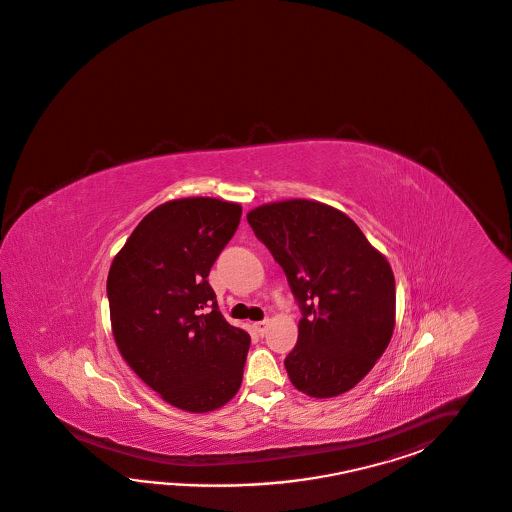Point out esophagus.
I'll list each match as a JSON object with an SVG mask.
<instances>
[{"label": "esophagus", "instance_id": "1", "mask_svg": "<svg viewBox=\"0 0 512 512\" xmlns=\"http://www.w3.org/2000/svg\"><path fill=\"white\" fill-rule=\"evenodd\" d=\"M268 325H270L268 320H262V322H255V324H253V329H255V333H257V335L264 337V335H266V331H268Z\"/></svg>", "mask_w": 512, "mask_h": 512}]
</instances>
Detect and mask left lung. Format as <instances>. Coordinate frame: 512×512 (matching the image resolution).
Masks as SVG:
<instances>
[{"instance_id":"obj_1","label":"left lung","mask_w":512,"mask_h":512,"mask_svg":"<svg viewBox=\"0 0 512 512\" xmlns=\"http://www.w3.org/2000/svg\"><path fill=\"white\" fill-rule=\"evenodd\" d=\"M248 222L285 270L303 314L285 359L292 385L311 398L348 392L394 333L396 283L387 257L349 216L320 201L266 203L248 212Z\"/></svg>"}]
</instances>
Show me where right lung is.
I'll return each instance as SVG.
<instances>
[{"mask_svg":"<svg viewBox=\"0 0 512 512\" xmlns=\"http://www.w3.org/2000/svg\"><path fill=\"white\" fill-rule=\"evenodd\" d=\"M240 216L231 201H166L142 218L109 270L116 346L181 411L220 409L242 383L250 335L227 324L207 281Z\"/></svg>","mask_w":512,"mask_h":512,"instance_id":"add662e5","label":"right lung"}]
</instances>
